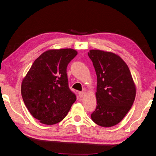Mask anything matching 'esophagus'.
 <instances>
[{"mask_svg": "<svg viewBox=\"0 0 156 156\" xmlns=\"http://www.w3.org/2000/svg\"><path fill=\"white\" fill-rule=\"evenodd\" d=\"M86 94V92H78V95L80 97H83Z\"/></svg>", "mask_w": 156, "mask_h": 156, "instance_id": "34e87169", "label": "esophagus"}]
</instances>
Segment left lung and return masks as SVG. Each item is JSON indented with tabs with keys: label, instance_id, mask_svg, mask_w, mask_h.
<instances>
[{
	"label": "left lung",
	"instance_id": "obj_1",
	"mask_svg": "<svg viewBox=\"0 0 156 156\" xmlns=\"http://www.w3.org/2000/svg\"><path fill=\"white\" fill-rule=\"evenodd\" d=\"M97 76V106L91 114L94 122L112 127L120 122L134 102L136 88L128 65L118 54L101 50H90Z\"/></svg>",
	"mask_w": 156,
	"mask_h": 156
}]
</instances>
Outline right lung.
<instances>
[{
  "instance_id": "add662e5",
  "label": "right lung",
  "mask_w": 156,
  "mask_h": 156,
  "mask_svg": "<svg viewBox=\"0 0 156 156\" xmlns=\"http://www.w3.org/2000/svg\"><path fill=\"white\" fill-rule=\"evenodd\" d=\"M77 54L72 48L46 50L35 60L23 78L24 102L42 124L53 125L62 120L76 100L68 87L66 68Z\"/></svg>"
}]
</instances>
